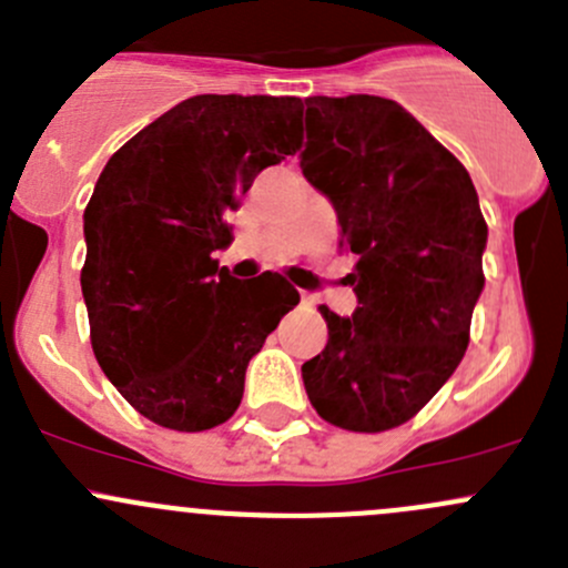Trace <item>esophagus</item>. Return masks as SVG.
I'll return each mask as SVG.
<instances>
[{"label":"esophagus","mask_w":568,"mask_h":568,"mask_svg":"<svg viewBox=\"0 0 568 568\" xmlns=\"http://www.w3.org/2000/svg\"><path fill=\"white\" fill-rule=\"evenodd\" d=\"M302 300H305V302H311V296H307V294H302Z\"/></svg>","instance_id":"obj_1"}]
</instances>
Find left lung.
Returning <instances> with one entry per match:
<instances>
[{
	"label": "left lung",
	"mask_w": 568,
	"mask_h": 568,
	"mask_svg": "<svg viewBox=\"0 0 568 568\" xmlns=\"http://www.w3.org/2000/svg\"><path fill=\"white\" fill-rule=\"evenodd\" d=\"M305 106L300 168L357 255V311L318 307L329 341L302 379L326 423L387 432L459 368L489 231L467 170L404 106L379 95H313Z\"/></svg>",
	"instance_id": "obj_1"
}]
</instances>
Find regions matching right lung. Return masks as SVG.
<instances>
[{
	"label": "right lung",
	"mask_w": 568,
	"mask_h": 568,
	"mask_svg": "<svg viewBox=\"0 0 568 568\" xmlns=\"http://www.w3.org/2000/svg\"><path fill=\"white\" fill-rule=\"evenodd\" d=\"M300 145L294 95H194L106 162L84 209L82 294L101 371L148 420L225 423L250 359L300 302L277 274L242 283L211 257L255 175Z\"/></svg>",
	"instance_id": "1"
}]
</instances>
